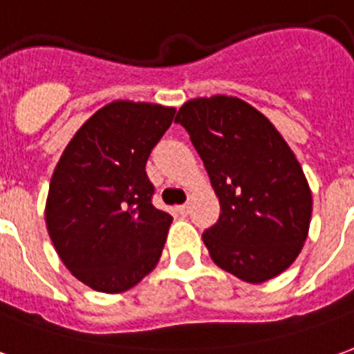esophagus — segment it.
<instances>
[{"label": "esophagus", "mask_w": 354, "mask_h": 354, "mask_svg": "<svg viewBox=\"0 0 354 354\" xmlns=\"http://www.w3.org/2000/svg\"><path fill=\"white\" fill-rule=\"evenodd\" d=\"M177 212H179L181 216H187V214L191 212V204L187 202V204H181V206H177Z\"/></svg>", "instance_id": "obj_1"}]
</instances>
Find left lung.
I'll list each match as a JSON object with an SVG mask.
<instances>
[{"label": "left lung", "mask_w": 354, "mask_h": 354, "mask_svg": "<svg viewBox=\"0 0 354 354\" xmlns=\"http://www.w3.org/2000/svg\"><path fill=\"white\" fill-rule=\"evenodd\" d=\"M219 198V219L202 233L216 264L247 283H264L301 254L312 218L303 167L274 123L235 96L185 102L175 117Z\"/></svg>", "instance_id": "left-lung-1"}]
</instances>
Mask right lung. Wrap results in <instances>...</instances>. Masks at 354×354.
Here are the masks:
<instances>
[{
  "label": "right lung",
  "mask_w": 354,
  "mask_h": 354,
  "mask_svg": "<svg viewBox=\"0 0 354 354\" xmlns=\"http://www.w3.org/2000/svg\"><path fill=\"white\" fill-rule=\"evenodd\" d=\"M175 107L115 100L84 121L53 169L46 225L61 262L100 293H123L152 272L173 218L153 208L146 175Z\"/></svg>",
  "instance_id": "right-lung-1"
}]
</instances>
